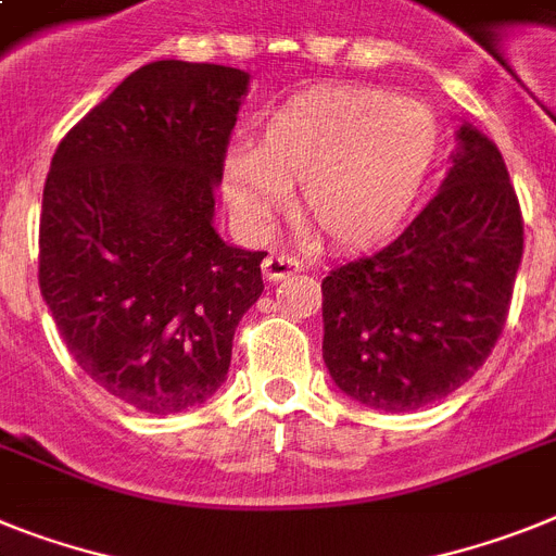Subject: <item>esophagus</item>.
I'll use <instances>...</instances> for the list:
<instances>
[{"label": "esophagus", "instance_id": "esophagus-1", "mask_svg": "<svg viewBox=\"0 0 556 556\" xmlns=\"http://www.w3.org/2000/svg\"><path fill=\"white\" fill-rule=\"evenodd\" d=\"M302 263L291 254H268L263 263V274L268 282H279V279H288L293 274H300Z\"/></svg>", "mask_w": 556, "mask_h": 556}]
</instances>
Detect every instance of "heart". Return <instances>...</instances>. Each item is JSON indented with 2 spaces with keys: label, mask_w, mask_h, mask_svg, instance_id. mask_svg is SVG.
<instances>
[{
  "label": "heart",
  "mask_w": 556,
  "mask_h": 556,
  "mask_svg": "<svg viewBox=\"0 0 556 556\" xmlns=\"http://www.w3.org/2000/svg\"><path fill=\"white\" fill-rule=\"evenodd\" d=\"M441 149L424 104L365 87H316L260 124L256 143L223 157L228 206L263 226L296 184V220L321 245L358 249L393 235L421 194Z\"/></svg>",
  "instance_id": "obj_1"
}]
</instances>
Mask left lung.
<instances>
[{
	"label": "left lung",
	"instance_id": "8db88e82",
	"mask_svg": "<svg viewBox=\"0 0 556 556\" xmlns=\"http://www.w3.org/2000/svg\"><path fill=\"white\" fill-rule=\"evenodd\" d=\"M435 198L393 242L321 279V356L336 387L409 413L472 379L501 339L523 256V214L489 138L460 127Z\"/></svg>",
	"mask_w": 556,
	"mask_h": 556
}]
</instances>
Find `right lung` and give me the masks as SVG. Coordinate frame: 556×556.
I'll return each instance as SVG.
<instances>
[{
  "mask_svg": "<svg viewBox=\"0 0 556 556\" xmlns=\"http://www.w3.org/2000/svg\"><path fill=\"white\" fill-rule=\"evenodd\" d=\"M249 73L152 62L55 149L39 217V288L70 356L101 390L152 415L203 404L226 381L265 251L214 231Z\"/></svg>",
  "mask_w": 556,
  "mask_h": 556,
  "instance_id": "1",
  "label": "right lung"
}]
</instances>
